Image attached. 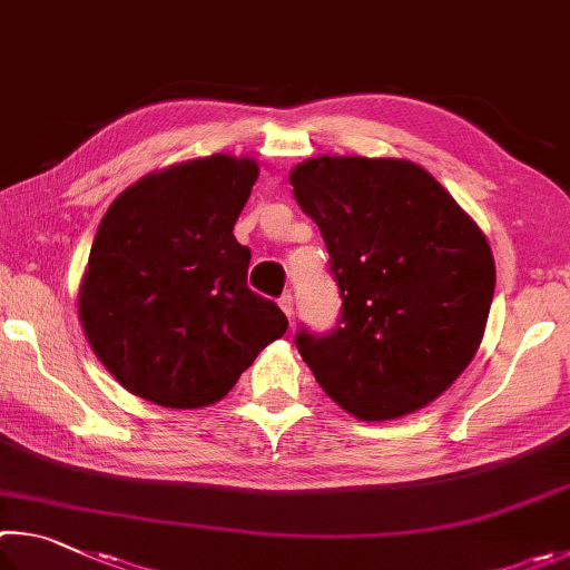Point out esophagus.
<instances>
[{"label":"esophagus","instance_id":"34e87169","mask_svg":"<svg viewBox=\"0 0 570 570\" xmlns=\"http://www.w3.org/2000/svg\"><path fill=\"white\" fill-rule=\"evenodd\" d=\"M279 307H283V313L291 317L293 321V315H295V307H293V295L291 293H285L283 297H279Z\"/></svg>","mask_w":570,"mask_h":570}]
</instances>
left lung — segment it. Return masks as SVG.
Listing matches in <instances>:
<instances>
[{"instance_id":"1","label":"left lung","mask_w":570,"mask_h":570,"mask_svg":"<svg viewBox=\"0 0 570 570\" xmlns=\"http://www.w3.org/2000/svg\"><path fill=\"white\" fill-rule=\"evenodd\" d=\"M291 185L343 297L333 333L301 327L303 361L361 421L421 411L481 347L495 291L483 229L411 159L321 155L295 165Z\"/></svg>"}]
</instances>
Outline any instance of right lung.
<instances>
[{
    "instance_id": "obj_1",
    "label": "right lung",
    "mask_w": 570,
    "mask_h": 570,
    "mask_svg": "<svg viewBox=\"0 0 570 570\" xmlns=\"http://www.w3.org/2000/svg\"><path fill=\"white\" fill-rule=\"evenodd\" d=\"M259 167L213 155L149 173L102 217L79 283L87 343L119 385L193 411L225 397L287 317L247 287L233 227Z\"/></svg>"
}]
</instances>
